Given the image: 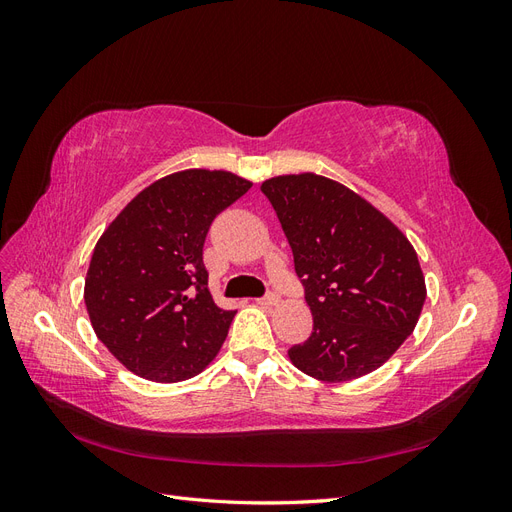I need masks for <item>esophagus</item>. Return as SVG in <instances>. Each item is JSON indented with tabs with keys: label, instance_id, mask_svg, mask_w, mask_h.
Instances as JSON below:
<instances>
[{
	"label": "esophagus",
	"instance_id": "esophagus-1",
	"mask_svg": "<svg viewBox=\"0 0 512 512\" xmlns=\"http://www.w3.org/2000/svg\"><path fill=\"white\" fill-rule=\"evenodd\" d=\"M277 301H280V297H277V294H273V292L265 294V297L256 299V303H258V305H262V307H271V305H277Z\"/></svg>",
	"mask_w": 512,
	"mask_h": 512
}]
</instances>
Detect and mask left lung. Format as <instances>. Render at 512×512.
<instances>
[{
	"label": "left lung",
	"instance_id": "obj_1",
	"mask_svg": "<svg viewBox=\"0 0 512 512\" xmlns=\"http://www.w3.org/2000/svg\"><path fill=\"white\" fill-rule=\"evenodd\" d=\"M292 247L314 331L288 356L303 374L346 382L378 369L414 331L427 297L414 247L346 185L314 173L260 185Z\"/></svg>",
	"mask_w": 512,
	"mask_h": 512
}]
</instances>
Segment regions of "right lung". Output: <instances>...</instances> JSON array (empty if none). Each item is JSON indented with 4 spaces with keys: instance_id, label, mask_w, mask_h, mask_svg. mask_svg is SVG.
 Masks as SVG:
<instances>
[{
    "instance_id": "right-lung-1",
    "label": "right lung",
    "mask_w": 512,
    "mask_h": 512,
    "mask_svg": "<svg viewBox=\"0 0 512 512\" xmlns=\"http://www.w3.org/2000/svg\"><path fill=\"white\" fill-rule=\"evenodd\" d=\"M252 181L190 168L136 194L94 247L85 305L100 342L151 382L198 376L220 352L235 312L215 305L203 245L215 215Z\"/></svg>"
}]
</instances>
